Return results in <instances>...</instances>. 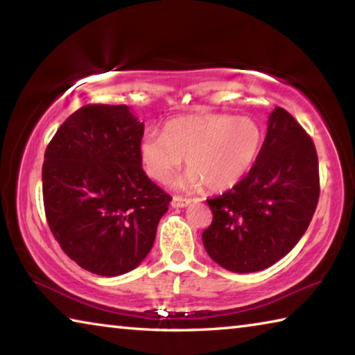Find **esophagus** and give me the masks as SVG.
<instances>
[{"mask_svg": "<svg viewBox=\"0 0 355 355\" xmlns=\"http://www.w3.org/2000/svg\"><path fill=\"white\" fill-rule=\"evenodd\" d=\"M192 200L191 199H186V197H173L172 199V207H175V208H184V207H188L189 203H191Z\"/></svg>", "mask_w": 355, "mask_h": 355, "instance_id": "esophagus-1", "label": "esophagus"}]
</instances>
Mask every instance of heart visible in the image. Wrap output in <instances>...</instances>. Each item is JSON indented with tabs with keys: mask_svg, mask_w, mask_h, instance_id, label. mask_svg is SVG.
Here are the masks:
<instances>
[{
	"mask_svg": "<svg viewBox=\"0 0 355 355\" xmlns=\"http://www.w3.org/2000/svg\"><path fill=\"white\" fill-rule=\"evenodd\" d=\"M264 133L252 117L205 114L173 119L164 135L147 131L139 144L144 169L164 183L186 158L189 173L180 186L225 191L238 184L255 164Z\"/></svg>",
	"mask_w": 355,
	"mask_h": 355,
	"instance_id": "heart-1",
	"label": "heart"
}]
</instances>
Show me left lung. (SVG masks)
<instances>
[{
	"instance_id": "8db88e82",
	"label": "left lung",
	"mask_w": 355,
	"mask_h": 355,
	"mask_svg": "<svg viewBox=\"0 0 355 355\" xmlns=\"http://www.w3.org/2000/svg\"><path fill=\"white\" fill-rule=\"evenodd\" d=\"M320 199L315 144L290 112L269 114L261 152L248 175L208 199L211 225L202 241L232 272H257L284 258L307 230Z\"/></svg>"
}]
</instances>
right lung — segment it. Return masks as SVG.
Instances as JSON below:
<instances>
[{
    "label": "right lung",
    "mask_w": 355,
    "mask_h": 355,
    "mask_svg": "<svg viewBox=\"0 0 355 355\" xmlns=\"http://www.w3.org/2000/svg\"><path fill=\"white\" fill-rule=\"evenodd\" d=\"M144 123L127 105H87L45 150L42 189L61 249L89 272L116 277L147 257L172 197L142 171Z\"/></svg>",
    "instance_id": "1"
}]
</instances>
